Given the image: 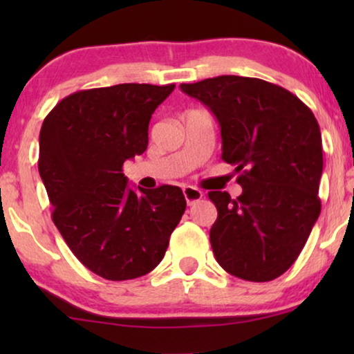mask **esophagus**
<instances>
[{"label":"esophagus","instance_id":"esophagus-1","mask_svg":"<svg viewBox=\"0 0 354 354\" xmlns=\"http://www.w3.org/2000/svg\"><path fill=\"white\" fill-rule=\"evenodd\" d=\"M183 196L188 203V206L195 205L196 201H200L203 198V192L198 190L195 187H183Z\"/></svg>","mask_w":354,"mask_h":354}]
</instances>
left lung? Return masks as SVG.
<instances>
[{"instance_id":"8db88e82","label":"left lung","mask_w":354,"mask_h":354,"mask_svg":"<svg viewBox=\"0 0 354 354\" xmlns=\"http://www.w3.org/2000/svg\"><path fill=\"white\" fill-rule=\"evenodd\" d=\"M180 90L216 115L222 161L243 192H209L217 219L209 240L217 263L250 282L282 275L301 253L321 214L322 137L311 109L282 86L219 75Z\"/></svg>"}]
</instances>
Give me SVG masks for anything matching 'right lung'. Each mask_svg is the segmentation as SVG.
I'll return each mask as SVG.
<instances>
[{
    "instance_id": "right-lung-1",
    "label": "right lung",
    "mask_w": 354,
    "mask_h": 354,
    "mask_svg": "<svg viewBox=\"0 0 354 354\" xmlns=\"http://www.w3.org/2000/svg\"><path fill=\"white\" fill-rule=\"evenodd\" d=\"M174 88L120 84L75 91L43 120L38 172L53 222L77 259L103 279L151 272L185 212L178 187L137 192L122 174L127 159L145 153L151 114Z\"/></svg>"
}]
</instances>
